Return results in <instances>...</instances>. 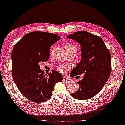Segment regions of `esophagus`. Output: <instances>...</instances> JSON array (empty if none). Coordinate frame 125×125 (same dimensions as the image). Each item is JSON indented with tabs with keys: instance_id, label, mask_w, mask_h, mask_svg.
Masks as SVG:
<instances>
[{
	"instance_id": "esophagus-1",
	"label": "esophagus",
	"mask_w": 125,
	"mask_h": 125,
	"mask_svg": "<svg viewBox=\"0 0 125 125\" xmlns=\"http://www.w3.org/2000/svg\"><path fill=\"white\" fill-rule=\"evenodd\" d=\"M63 81H64L65 83H71V80L69 78H67V77H64L63 78Z\"/></svg>"
}]
</instances>
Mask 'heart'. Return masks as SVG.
Wrapping results in <instances>:
<instances>
[{
	"mask_svg": "<svg viewBox=\"0 0 125 125\" xmlns=\"http://www.w3.org/2000/svg\"><path fill=\"white\" fill-rule=\"evenodd\" d=\"M73 48H76V47L70 44H67L66 45H65V48H66V50H68L69 49H71ZM67 67H68V66H66V65H59V66H57L56 68L60 73H65V70H66V69Z\"/></svg>",
	"mask_w": 125,
	"mask_h": 125,
	"instance_id": "obj_1",
	"label": "heart"
}]
</instances>
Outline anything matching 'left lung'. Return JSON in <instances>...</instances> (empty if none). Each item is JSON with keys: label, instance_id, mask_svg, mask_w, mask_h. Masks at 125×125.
<instances>
[{"label": "left lung", "instance_id": "left-lung-1", "mask_svg": "<svg viewBox=\"0 0 125 125\" xmlns=\"http://www.w3.org/2000/svg\"><path fill=\"white\" fill-rule=\"evenodd\" d=\"M81 45V61L71 71V76L84 73L77 82L76 92L71 94L75 99L85 100L94 97L101 90L111 73V55L101 37L85 31L67 35Z\"/></svg>", "mask_w": 125, "mask_h": 125}]
</instances>
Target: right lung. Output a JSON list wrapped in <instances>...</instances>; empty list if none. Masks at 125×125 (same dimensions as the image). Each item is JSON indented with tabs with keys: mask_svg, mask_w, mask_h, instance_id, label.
Here are the masks:
<instances>
[{
	"mask_svg": "<svg viewBox=\"0 0 125 125\" xmlns=\"http://www.w3.org/2000/svg\"><path fill=\"white\" fill-rule=\"evenodd\" d=\"M60 39L56 34L36 31L25 35L13 48L14 81L20 93L34 103L48 100L55 83L62 81V75L55 70L46 76L39 65V62L48 60L50 47Z\"/></svg>",
	"mask_w": 125,
	"mask_h": 125,
	"instance_id": "obj_1",
	"label": "right lung"
}]
</instances>
